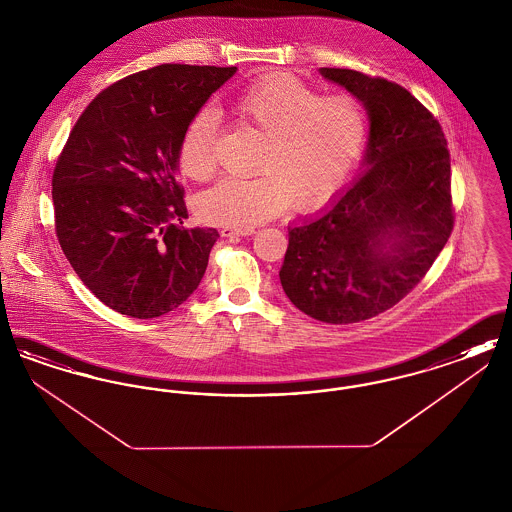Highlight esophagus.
Here are the masks:
<instances>
[{"label":"esophagus","instance_id":"obj_1","mask_svg":"<svg viewBox=\"0 0 512 512\" xmlns=\"http://www.w3.org/2000/svg\"><path fill=\"white\" fill-rule=\"evenodd\" d=\"M255 230L253 228H245V230H238V228H222L220 236L222 238H244V236H251Z\"/></svg>","mask_w":512,"mask_h":512}]
</instances>
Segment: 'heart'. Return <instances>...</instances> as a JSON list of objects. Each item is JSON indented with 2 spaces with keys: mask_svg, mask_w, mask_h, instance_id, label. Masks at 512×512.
<instances>
[{
  "mask_svg": "<svg viewBox=\"0 0 512 512\" xmlns=\"http://www.w3.org/2000/svg\"><path fill=\"white\" fill-rule=\"evenodd\" d=\"M247 128L265 136L251 178L228 176L197 197L195 213L207 224L245 230L282 215L326 209L349 184L368 144V117L353 96H324L288 73L255 78L232 99ZM219 119L199 109L188 121L178 165L195 182L219 171Z\"/></svg>",
  "mask_w": 512,
  "mask_h": 512,
  "instance_id": "heart-1",
  "label": "heart"
}]
</instances>
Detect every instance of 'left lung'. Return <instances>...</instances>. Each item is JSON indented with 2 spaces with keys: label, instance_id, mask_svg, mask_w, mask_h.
Masks as SVG:
<instances>
[{
  "label": "left lung",
  "instance_id": "left-lung-1",
  "mask_svg": "<svg viewBox=\"0 0 512 512\" xmlns=\"http://www.w3.org/2000/svg\"><path fill=\"white\" fill-rule=\"evenodd\" d=\"M320 74L363 101L368 169L328 211L290 228L280 282L305 315L353 324L413 292L447 244L451 157L438 119L403 86L351 69Z\"/></svg>",
  "mask_w": 512,
  "mask_h": 512
}]
</instances>
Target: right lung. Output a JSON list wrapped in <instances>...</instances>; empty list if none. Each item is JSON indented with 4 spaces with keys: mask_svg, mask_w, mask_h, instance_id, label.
Returning <instances> with one entry per match:
<instances>
[{
    "mask_svg": "<svg viewBox=\"0 0 512 512\" xmlns=\"http://www.w3.org/2000/svg\"><path fill=\"white\" fill-rule=\"evenodd\" d=\"M236 67L159 65L99 92L57 157L55 234L84 286L113 311L155 318L197 290L215 228H186L176 180L184 128Z\"/></svg>",
    "mask_w": 512,
    "mask_h": 512,
    "instance_id": "1",
    "label": "right lung"
}]
</instances>
